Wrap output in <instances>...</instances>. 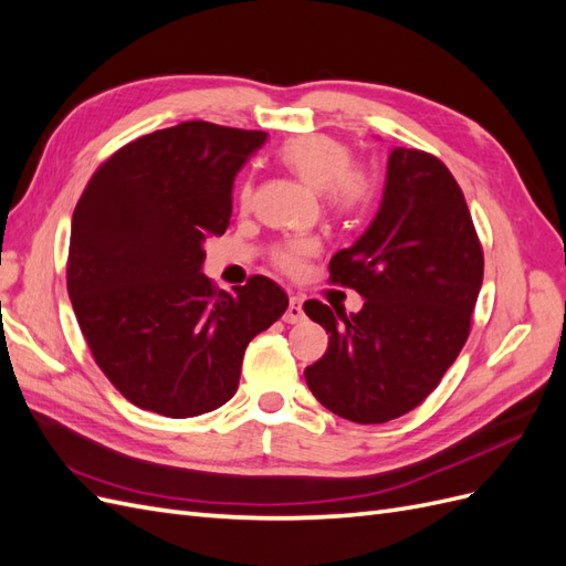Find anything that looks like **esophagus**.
Masks as SVG:
<instances>
[{"label":"esophagus","instance_id":"esophagus-1","mask_svg":"<svg viewBox=\"0 0 566 566\" xmlns=\"http://www.w3.org/2000/svg\"><path fill=\"white\" fill-rule=\"evenodd\" d=\"M285 323H302L304 321V310H302V297L300 295H290L287 310H285Z\"/></svg>","mask_w":566,"mask_h":566}]
</instances>
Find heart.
<instances>
[{"instance_id": "1", "label": "heart", "mask_w": 566, "mask_h": 566, "mask_svg": "<svg viewBox=\"0 0 566 566\" xmlns=\"http://www.w3.org/2000/svg\"><path fill=\"white\" fill-rule=\"evenodd\" d=\"M281 163L295 172L304 184L318 188L325 208L339 217L364 214L375 198V177L364 163L349 160V148L325 134L295 136L281 146ZM250 184L241 188V205L248 208ZM312 238H295L273 252V264L281 271L297 276L304 271L306 260L316 252Z\"/></svg>"}]
</instances>
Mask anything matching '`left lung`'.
<instances>
[{"label": "left lung", "instance_id": "left-lung-1", "mask_svg": "<svg viewBox=\"0 0 566 566\" xmlns=\"http://www.w3.org/2000/svg\"><path fill=\"white\" fill-rule=\"evenodd\" d=\"M482 279V243L449 167L424 150L394 148L378 214L331 260V281L354 287L366 300L361 312L304 302L331 335L304 370L314 397L361 424L420 406L465 345Z\"/></svg>", "mask_w": 566, "mask_h": 566}]
</instances>
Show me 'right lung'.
I'll list each match as a JSON object with an SVG mask.
<instances>
[{"mask_svg": "<svg viewBox=\"0 0 566 566\" xmlns=\"http://www.w3.org/2000/svg\"><path fill=\"white\" fill-rule=\"evenodd\" d=\"M266 132L191 119L115 150L71 227L67 295L94 361L127 401L165 418L224 406L254 335L287 310L266 276L231 293L200 271L231 219L233 179Z\"/></svg>", "mask_w": 566, "mask_h": 566, "instance_id": "right-lung-1", "label": "right lung"}]
</instances>
